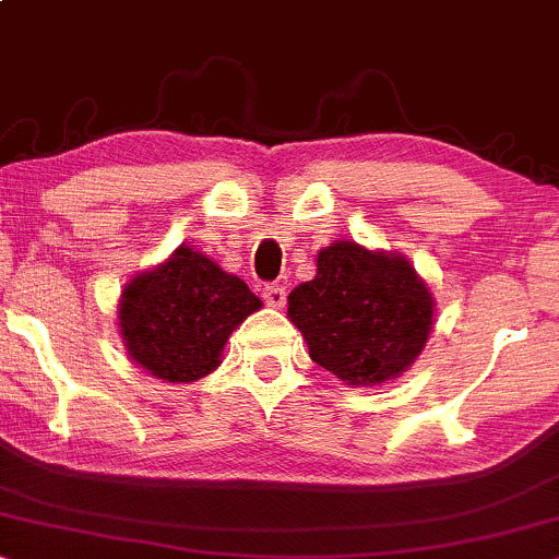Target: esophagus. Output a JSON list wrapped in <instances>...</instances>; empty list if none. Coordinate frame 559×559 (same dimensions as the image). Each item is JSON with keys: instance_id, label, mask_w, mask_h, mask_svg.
<instances>
[{"instance_id": "34e87169", "label": "esophagus", "mask_w": 559, "mask_h": 559, "mask_svg": "<svg viewBox=\"0 0 559 559\" xmlns=\"http://www.w3.org/2000/svg\"><path fill=\"white\" fill-rule=\"evenodd\" d=\"M263 299H265L267 307L281 309V307H284V304H286V286H281V284H267V286L263 288Z\"/></svg>"}]
</instances>
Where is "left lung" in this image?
Instances as JSON below:
<instances>
[{
  "label": "left lung",
  "mask_w": 559,
  "mask_h": 559,
  "mask_svg": "<svg viewBox=\"0 0 559 559\" xmlns=\"http://www.w3.org/2000/svg\"><path fill=\"white\" fill-rule=\"evenodd\" d=\"M431 294L412 263L332 242L314 281L294 288L288 317L317 366L349 385L383 383L412 366L431 332Z\"/></svg>",
  "instance_id": "8db88e82"
}]
</instances>
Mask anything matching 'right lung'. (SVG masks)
<instances>
[{"mask_svg": "<svg viewBox=\"0 0 559 559\" xmlns=\"http://www.w3.org/2000/svg\"><path fill=\"white\" fill-rule=\"evenodd\" d=\"M260 309L245 281L202 252L178 248L124 288L119 326L130 357L170 383H191L219 366L229 332Z\"/></svg>", "mask_w": 559, "mask_h": 559, "instance_id": "add662e5", "label": "right lung"}]
</instances>
